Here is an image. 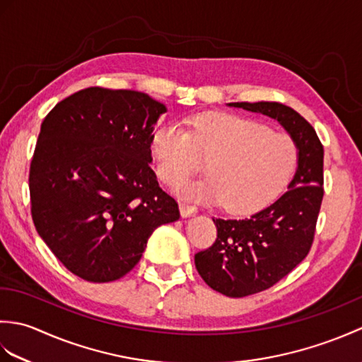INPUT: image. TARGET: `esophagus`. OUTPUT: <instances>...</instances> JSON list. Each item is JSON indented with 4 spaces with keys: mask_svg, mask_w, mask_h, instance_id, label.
Returning <instances> with one entry per match:
<instances>
[{
    "mask_svg": "<svg viewBox=\"0 0 362 362\" xmlns=\"http://www.w3.org/2000/svg\"><path fill=\"white\" fill-rule=\"evenodd\" d=\"M197 213V209L194 205H188V204H180V214L183 218H189L193 214Z\"/></svg>",
    "mask_w": 362,
    "mask_h": 362,
    "instance_id": "esophagus-1",
    "label": "esophagus"
}]
</instances>
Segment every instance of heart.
<instances>
[{"mask_svg": "<svg viewBox=\"0 0 362 362\" xmlns=\"http://www.w3.org/2000/svg\"><path fill=\"white\" fill-rule=\"evenodd\" d=\"M157 174L169 187L180 185L206 158L209 177L180 187L187 199L224 204L233 213L263 209L279 196L296 161V144L279 130L233 113H202L188 130L169 122L152 135Z\"/></svg>", "mask_w": 362, "mask_h": 362, "instance_id": "b5f03b06", "label": "heart"}]
</instances>
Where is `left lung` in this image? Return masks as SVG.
<instances>
[{
    "mask_svg": "<svg viewBox=\"0 0 362 362\" xmlns=\"http://www.w3.org/2000/svg\"><path fill=\"white\" fill-rule=\"evenodd\" d=\"M228 105L276 119L298 149L288 189L249 218H213L216 241L194 257L197 272L210 288L228 297H245L274 286L310 253L324 199V146L310 122L288 105Z\"/></svg>",
    "mask_w": 362,
    "mask_h": 362,
    "instance_id": "left-lung-1",
    "label": "left lung"
}]
</instances>
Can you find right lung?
I'll use <instances>...</instances> for the list:
<instances>
[{
    "label": "right lung",
    "mask_w": 362,
    "mask_h": 362,
    "mask_svg": "<svg viewBox=\"0 0 362 362\" xmlns=\"http://www.w3.org/2000/svg\"><path fill=\"white\" fill-rule=\"evenodd\" d=\"M165 112L141 91L90 87L42 122L29 169L30 214L56 258L83 280L124 276L153 230L180 218L149 165Z\"/></svg>",
    "instance_id": "add662e5"
}]
</instances>
